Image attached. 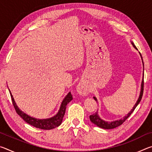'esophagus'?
I'll return each mask as SVG.
<instances>
[{
	"mask_svg": "<svg viewBox=\"0 0 152 152\" xmlns=\"http://www.w3.org/2000/svg\"><path fill=\"white\" fill-rule=\"evenodd\" d=\"M77 92L79 94L83 95V96H85V95L88 94V90L83 82H79L78 85L77 86Z\"/></svg>",
	"mask_w": 152,
	"mask_h": 152,
	"instance_id": "obj_1",
	"label": "esophagus"
}]
</instances>
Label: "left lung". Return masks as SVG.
Instances as JSON below:
<instances>
[{
	"instance_id": "1",
	"label": "left lung",
	"mask_w": 152,
	"mask_h": 152,
	"mask_svg": "<svg viewBox=\"0 0 152 152\" xmlns=\"http://www.w3.org/2000/svg\"><path fill=\"white\" fill-rule=\"evenodd\" d=\"M132 45L133 47H134L136 50H137V48L135 47V45H134V43L133 42H132ZM140 54L141 56V60H142L143 61V59H142V56H141V53L140 52ZM143 80H142V82H141V91H140V96H139V99L137 100V101L136 102L135 104L134 105V107H133V109H132V110L128 113V114L125 116L123 119H121L119 120H117L115 121H111V122H109V121H105L101 119V118L99 117V115H98V112H96L95 113H94L93 115H90V119H91V121L92 123H93L94 124L96 125L98 127L102 128V129H114L115 127H117L118 126H119L121 125H122L123 123L125 121V120L127 119V118L132 115V113L133 112V110H135V109L136 108V107L137 106L138 104L140 103V102L141 101V98H142L143 96ZM94 99L97 102V99L96 97H93Z\"/></svg>"
}]
</instances>
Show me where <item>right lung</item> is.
Instances as JSON below:
<instances>
[{"instance_id":"obj_1","label":"right lung","mask_w":152,"mask_h":152,"mask_svg":"<svg viewBox=\"0 0 152 152\" xmlns=\"http://www.w3.org/2000/svg\"><path fill=\"white\" fill-rule=\"evenodd\" d=\"M9 92L11 96L12 104H13L15 109L16 110L17 114L19 115L25 122L29 123V125H32L36 128L42 129H45V130H50V129H51L57 127L59 125H61V122H62L64 114H65L67 104H68L69 102L73 99L72 95L71 94V92H69V93L66 95V97L64 98V99L63 100V101L61 104L60 110H59L58 113L55 115V116H53V117L49 118V119H35V118L29 116L28 115L25 114L24 112H23L22 110H20L19 109V107H17V105L15 101L14 98L12 96L10 90H9Z\"/></svg>"}]
</instances>
